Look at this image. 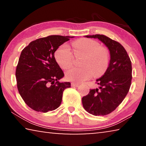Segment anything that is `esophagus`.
I'll return each instance as SVG.
<instances>
[{"instance_id": "esophagus-1", "label": "esophagus", "mask_w": 146, "mask_h": 146, "mask_svg": "<svg viewBox=\"0 0 146 146\" xmlns=\"http://www.w3.org/2000/svg\"><path fill=\"white\" fill-rule=\"evenodd\" d=\"M71 84V86H72V87H78V86H79L78 84L74 83V82H72Z\"/></svg>"}]
</instances>
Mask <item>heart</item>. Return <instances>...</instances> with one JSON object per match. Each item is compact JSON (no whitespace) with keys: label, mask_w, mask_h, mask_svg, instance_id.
Listing matches in <instances>:
<instances>
[{"label":"heart","mask_w":146,"mask_h":146,"mask_svg":"<svg viewBox=\"0 0 146 146\" xmlns=\"http://www.w3.org/2000/svg\"><path fill=\"white\" fill-rule=\"evenodd\" d=\"M74 55L84 56L80 66L82 68H71L66 71L67 80L81 82L95 76L102 75L107 70L110 62L108 49L101 48L98 42L88 38H80L72 44ZM56 62L62 68H67L72 64L73 55L70 47L62 45L55 53Z\"/></svg>","instance_id":"obj_1"}]
</instances>
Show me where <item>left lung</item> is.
<instances>
[{
    "label": "left lung",
    "instance_id": "8db88e82",
    "mask_svg": "<svg viewBox=\"0 0 146 146\" xmlns=\"http://www.w3.org/2000/svg\"><path fill=\"white\" fill-rule=\"evenodd\" d=\"M85 36L102 42L110 50V62L105 73L97 80L99 89L90 90L82 97V105L90 114L107 115L115 110L129 92L132 80L131 62L125 48L118 42L103 35Z\"/></svg>",
    "mask_w": 146,
    "mask_h": 146
}]
</instances>
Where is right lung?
<instances>
[{"mask_svg": "<svg viewBox=\"0 0 146 146\" xmlns=\"http://www.w3.org/2000/svg\"><path fill=\"white\" fill-rule=\"evenodd\" d=\"M73 36L50 35L31 42L22 51L16 68L17 89L27 105L47 113L60 106L63 91L70 82H60L64 74L54 53Z\"/></svg>", "mask_w": 146, "mask_h": 146, "instance_id": "add662e5", "label": "right lung"}]
</instances>
